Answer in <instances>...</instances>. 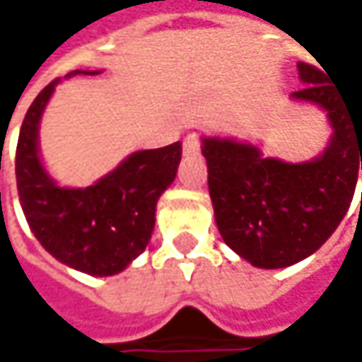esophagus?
Listing matches in <instances>:
<instances>
[{"instance_id":"obj_1","label":"esophagus","mask_w":362,"mask_h":362,"mask_svg":"<svg viewBox=\"0 0 362 362\" xmlns=\"http://www.w3.org/2000/svg\"><path fill=\"white\" fill-rule=\"evenodd\" d=\"M201 151V141H199V135H188L184 139V156H197Z\"/></svg>"}]
</instances>
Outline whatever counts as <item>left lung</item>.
<instances>
[{
    "label": "left lung",
    "mask_w": 362,
    "mask_h": 362,
    "mask_svg": "<svg viewBox=\"0 0 362 362\" xmlns=\"http://www.w3.org/2000/svg\"><path fill=\"white\" fill-rule=\"evenodd\" d=\"M297 71L305 88L291 100L324 110L332 129L320 156L291 163L250 141L201 137L217 229L256 268L297 264L326 244L351 206L358 163L362 170V100L342 96L326 69L297 63Z\"/></svg>",
    "instance_id": "obj_1"
}]
</instances>
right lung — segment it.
<instances>
[{"label":"right lung","mask_w":362,"mask_h":362,"mask_svg":"<svg viewBox=\"0 0 362 362\" xmlns=\"http://www.w3.org/2000/svg\"><path fill=\"white\" fill-rule=\"evenodd\" d=\"M100 71H71V75ZM61 77L30 104L18 137L16 180L24 217L40 245L61 264L92 276L122 272L151 240L156 206L176 178L182 143L135 151L92 186L67 188L47 172L38 129Z\"/></svg>","instance_id":"add662e5"}]
</instances>
